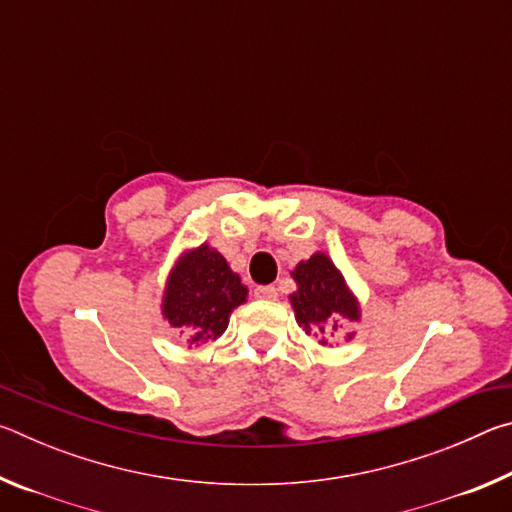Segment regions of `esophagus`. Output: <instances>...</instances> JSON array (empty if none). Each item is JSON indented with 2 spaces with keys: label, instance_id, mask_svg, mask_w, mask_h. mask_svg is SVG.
<instances>
[{
  "label": "esophagus",
  "instance_id": "esophagus-1",
  "mask_svg": "<svg viewBox=\"0 0 512 512\" xmlns=\"http://www.w3.org/2000/svg\"><path fill=\"white\" fill-rule=\"evenodd\" d=\"M255 298H259V300H275L277 298V289L271 287V284H266V287H257L255 289Z\"/></svg>",
  "mask_w": 512,
  "mask_h": 512
}]
</instances>
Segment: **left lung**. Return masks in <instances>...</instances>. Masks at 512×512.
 <instances>
[{
    "label": "left lung",
    "instance_id": "obj_1",
    "mask_svg": "<svg viewBox=\"0 0 512 512\" xmlns=\"http://www.w3.org/2000/svg\"><path fill=\"white\" fill-rule=\"evenodd\" d=\"M291 275L298 282V291L289 296L298 325L307 334L323 336V345H327L339 320H359L357 300L327 255L316 253L307 262H300Z\"/></svg>",
    "mask_w": 512,
    "mask_h": 512
}]
</instances>
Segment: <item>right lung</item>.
<instances>
[{"mask_svg": "<svg viewBox=\"0 0 512 512\" xmlns=\"http://www.w3.org/2000/svg\"><path fill=\"white\" fill-rule=\"evenodd\" d=\"M246 296L248 289L225 257L203 244L180 257L171 271L162 314L189 345H205L225 332L232 309L244 305Z\"/></svg>", "mask_w": 512, "mask_h": 512, "instance_id": "obj_1", "label": "right lung"}]
</instances>
